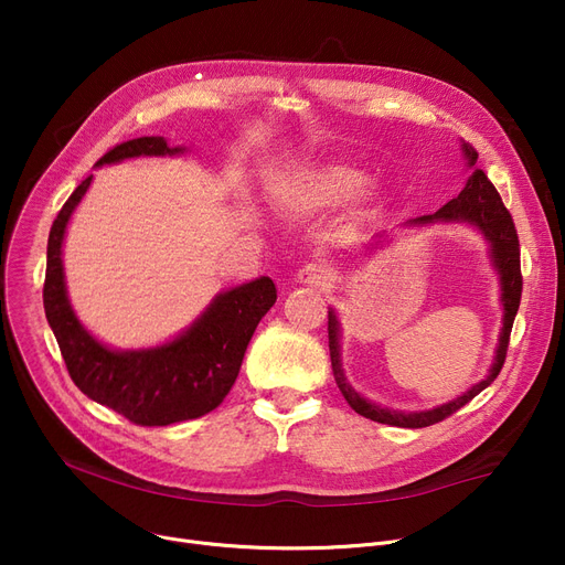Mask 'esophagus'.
I'll return each instance as SVG.
<instances>
[{
	"mask_svg": "<svg viewBox=\"0 0 565 565\" xmlns=\"http://www.w3.org/2000/svg\"><path fill=\"white\" fill-rule=\"evenodd\" d=\"M330 277H332V273L324 265L307 263L302 270L298 273V284H302V286H322V284L330 281Z\"/></svg>",
	"mask_w": 565,
	"mask_h": 565,
	"instance_id": "esophagus-1",
	"label": "esophagus"
}]
</instances>
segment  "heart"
Listing matches in <instances>:
<instances>
[{"instance_id":"heart-1","label":"heart","mask_w":565,"mask_h":565,"mask_svg":"<svg viewBox=\"0 0 565 565\" xmlns=\"http://www.w3.org/2000/svg\"><path fill=\"white\" fill-rule=\"evenodd\" d=\"M270 199L279 215H313L343 203L362 215L380 205L382 192L373 181L362 183V173L343 162H322L292 169L270 185Z\"/></svg>"}]
</instances>
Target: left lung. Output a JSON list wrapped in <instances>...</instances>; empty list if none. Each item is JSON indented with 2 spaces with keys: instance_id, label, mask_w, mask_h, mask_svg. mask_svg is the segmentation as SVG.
Listing matches in <instances>:
<instances>
[{
  "instance_id": "1",
  "label": "left lung",
  "mask_w": 565,
  "mask_h": 565,
  "mask_svg": "<svg viewBox=\"0 0 565 565\" xmlns=\"http://www.w3.org/2000/svg\"><path fill=\"white\" fill-rule=\"evenodd\" d=\"M460 151L465 156L469 178L462 188V192L451 199L447 205H441L437 213L424 215L417 220H409L403 226H433V224H469L477 228L490 247V263L494 267V273L499 275V288H501V332H499V343L494 350V360L490 364L488 375L469 387L462 396L437 405L433 409H419V412H401V409H390L382 407L369 398H364L358 390L352 387L343 373L341 364V322L334 309L328 311V332H330V358H332V371L334 380L339 384V390L348 405L362 414V417L377 422V424H387V426H398V428H426L433 426L441 419L451 417L454 412H458L462 405H467L473 396H479L486 387H490L492 380L499 375L503 360H507V348H509V337L513 330V320L520 307L522 298V275H520V243H518V231L513 224L511 213L503 207L501 196L497 194L494 185L488 181V175L477 167L479 153L465 141H460ZM373 239L375 244L369 243L371 247L377 243L390 241V233H377Z\"/></svg>"
}]
</instances>
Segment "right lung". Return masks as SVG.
<instances>
[{
	"label": "right lung",
	"mask_w": 565,
	"mask_h": 565,
	"mask_svg": "<svg viewBox=\"0 0 565 565\" xmlns=\"http://www.w3.org/2000/svg\"><path fill=\"white\" fill-rule=\"evenodd\" d=\"M185 151V146H169L164 137H139L114 146L96 167ZM92 181L94 175H88L68 196L47 237L43 307L66 369L82 394L137 426H169L203 417L231 392L256 324L277 302V288L270 277H258L217 292L190 328L167 343L139 350L109 348L75 316L62 258L68 222Z\"/></svg>",
	"instance_id": "1"
}]
</instances>
